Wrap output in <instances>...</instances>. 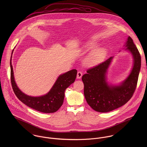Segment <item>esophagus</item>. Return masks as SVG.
<instances>
[{
	"instance_id": "obj_1",
	"label": "esophagus",
	"mask_w": 147,
	"mask_h": 147,
	"mask_svg": "<svg viewBox=\"0 0 147 147\" xmlns=\"http://www.w3.org/2000/svg\"><path fill=\"white\" fill-rule=\"evenodd\" d=\"M83 76V73L81 72V71H79L78 72V74H77V79H80L82 78Z\"/></svg>"
}]
</instances>
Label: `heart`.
<instances>
[{
	"label": "heart",
	"instance_id": "b5f03b06",
	"mask_svg": "<svg viewBox=\"0 0 147 147\" xmlns=\"http://www.w3.org/2000/svg\"><path fill=\"white\" fill-rule=\"evenodd\" d=\"M97 46V42L92 41L86 42L83 46L82 49L85 51H90ZM93 50V49H92ZM106 50L104 47H98L91 51L85 58L84 63L88 67L95 66L101 63L105 58Z\"/></svg>",
	"mask_w": 147,
	"mask_h": 147
}]
</instances>
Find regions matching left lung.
Wrapping results in <instances>:
<instances>
[{
  "instance_id": "1",
  "label": "left lung",
  "mask_w": 147,
  "mask_h": 147,
  "mask_svg": "<svg viewBox=\"0 0 147 147\" xmlns=\"http://www.w3.org/2000/svg\"><path fill=\"white\" fill-rule=\"evenodd\" d=\"M124 46L132 56L133 66L122 82L114 85L107 82V71L114 57L89 69L82 76L85 100L96 111L106 113L121 107L131 99L135 90L141 67L140 54L129 36Z\"/></svg>"
}]
</instances>
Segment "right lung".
Instances as JSON below:
<instances>
[{"instance_id": "obj_1", "label": "right lung", "mask_w": 147, "mask_h": 147, "mask_svg": "<svg viewBox=\"0 0 147 147\" xmlns=\"http://www.w3.org/2000/svg\"><path fill=\"white\" fill-rule=\"evenodd\" d=\"M13 50L14 49L12 50V55ZM12 55L10 59L11 81L13 92L17 97L25 105L37 111L44 113L56 112L63 104L66 88L75 82L77 70L72 69L60 75L47 93L41 96L33 97L23 93L16 83L11 62Z\"/></svg>"}]
</instances>
